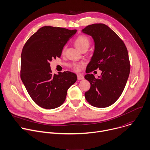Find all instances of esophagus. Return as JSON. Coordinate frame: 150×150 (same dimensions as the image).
Segmentation results:
<instances>
[{
	"mask_svg": "<svg viewBox=\"0 0 150 150\" xmlns=\"http://www.w3.org/2000/svg\"><path fill=\"white\" fill-rule=\"evenodd\" d=\"M77 77H78V80H81V79H83L84 78L83 76L82 75H81V74H78Z\"/></svg>",
	"mask_w": 150,
	"mask_h": 150,
	"instance_id": "obj_1",
	"label": "esophagus"
}]
</instances>
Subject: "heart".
I'll return each mask as SVG.
<instances>
[{"instance_id":"b5f03b06","label":"heart","mask_w":150,"mask_h":150,"mask_svg":"<svg viewBox=\"0 0 150 150\" xmlns=\"http://www.w3.org/2000/svg\"><path fill=\"white\" fill-rule=\"evenodd\" d=\"M74 43L78 49L81 50V51H82L83 49H88L90 45V41L89 38L87 36L84 35H79L75 39ZM65 51V47L63 48L62 52H64ZM81 65H82L81 64H75L73 67V69L75 71H78Z\"/></svg>"}]
</instances>
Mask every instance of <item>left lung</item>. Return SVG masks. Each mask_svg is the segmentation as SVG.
Wrapping results in <instances>:
<instances>
[{"label": "left lung", "instance_id": "1", "mask_svg": "<svg viewBox=\"0 0 150 150\" xmlns=\"http://www.w3.org/2000/svg\"><path fill=\"white\" fill-rule=\"evenodd\" d=\"M82 32L91 36L94 42L93 54L85 75L91 84L85 93V98L95 107H108L121 96L129 75L127 49L117 34L105 24L90 25ZM98 68L102 73L95 79L88 73Z\"/></svg>", "mask_w": 150, "mask_h": 150}]
</instances>
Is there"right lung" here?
Masks as SVG:
<instances>
[{
  "label": "right lung",
  "instance_id": "right-lung-1",
  "mask_svg": "<svg viewBox=\"0 0 150 150\" xmlns=\"http://www.w3.org/2000/svg\"><path fill=\"white\" fill-rule=\"evenodd\" d=\"M76 30L43 26L32 35L21 54V78L33 101L47 110L65 101L67 91L77 80L75 74L64 71L52 74L50 62L59 58L64 46Z\"/></svg>",
  "mask_w": 150,
  "mask_h": 150
}]
</instances>
